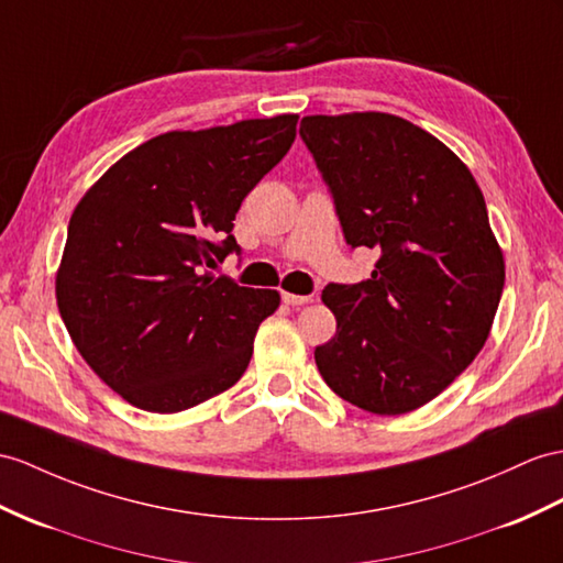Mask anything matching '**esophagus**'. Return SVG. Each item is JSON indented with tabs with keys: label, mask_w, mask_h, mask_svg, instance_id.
<instances>
[{
	"label": "esophagus",
	"mask_w": 563,
	"mask_h": 563,
	"mask_svg": "<svg viewBox=\"0 0 563 563\" xmlns=\"http://www.w3.org/2000/svg\"><path fill=\"white\" fill-rule=\"evenodd\" d=\"M282 300H284L286 306H294V308H298V306H306V303H310L312 296H296V294L284 291V294H282Z\"/></svg>",
	"instance_id": "obj_1"
}]
</instances>
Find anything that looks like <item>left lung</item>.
<instances>
[{"label": "left lung", "instance_id": "left-lung-1", "mask_svg": "<svg viewBox=\"0 0 563 563\" xmlns=\"http://www.w3.org/2000/svg\"><path fill=\"white\" fill-rule=\"evenodd\" d=\"M351 249H377L373 277L329 284L336 334L314 349L327 387L377 416H404L483 351L504 289L487 205L456 153L385 112L300 121Z\"/></svg>", "mask_w": 563, "mask_h": 563}]
</instances>
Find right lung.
Segmentation results:
<instances>
[{
  "label": "right lung",
  "mask_w": 563,
  "mask_h": 563,
  "mask_svg": "<svg viewBox=\"0 0 563 563\" xmlns=\"http://www.w3.org/2000/svg\"><path fill=\"white\" fill-rule=\"evenodd\" d=\"M298 114L169 131L114 162L68 222L54 279L74 346L107 387L178 413L234 387L279 291L214 277L243 198L289 153Z\"/></svg>",
  "instance_id": "obj_1"
}]
</instances>
